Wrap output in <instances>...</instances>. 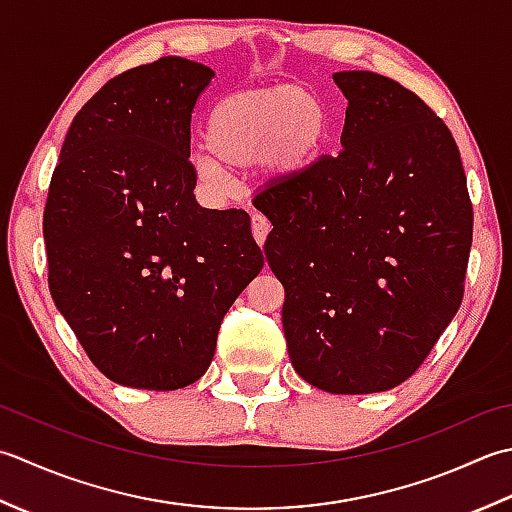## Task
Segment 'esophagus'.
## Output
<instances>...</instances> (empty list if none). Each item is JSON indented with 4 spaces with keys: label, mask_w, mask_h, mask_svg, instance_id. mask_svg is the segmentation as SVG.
Listing matches in <instances>:
<instances>
[{
    "label": "esophagus",
    "mask_w": 512,
    "mask_h": 512,
    "mask_svg": "<svg viewBox=\"0 0 512 512\" xmlns=\"http://www.w3.org/2000/svg\"><path fill=\"white\" fill-rule=\"evenodd\" d=\"M269 232H271V223L267 221V218H265L263 214H252V234H254L256 243H258L260 247L265 245Z\"/></svg>",
    "instance_id": "esophagus-1"
}]
</instances>
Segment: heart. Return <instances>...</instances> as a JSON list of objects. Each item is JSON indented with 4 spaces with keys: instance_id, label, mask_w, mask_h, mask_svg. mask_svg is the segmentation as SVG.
Here are the masks:
<instances>
[{
    "instance_id": "obj_1",
    "label": "heart",
    "mask_w": 512,
    "mask_h": 512,
    "mask_svg": "<svg viewBox=\"0 0 512 512\" xmlns=\"http://www.w3.org/2000/svg\"><path fill=\"white\" fill-rule=\"evenodd\" d=\"M325 121L316 92L302 83L236 90L214 103L205 125L210 152L194 154V170L214 190L227 185L223 164L243 170L258 161L265 185L300 179L318 159Z\"/></svg>"
}]
</instances>
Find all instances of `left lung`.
<instances>
[{"label":"left lung","mask_w":512,"mask_h":512,"mask_svg":"<svg viewBox=\"0 0 512 512\" xmlns=\"http://www.w3.org/2000/svg\"><path fill=\"white\" fill-rule=\"evenodd\" d=\"M347 97L338 156L267 185V263L302 380L327 393L398 387L462 305L473 205L446 123L398 81L333 75Z\"/></svg>","instance_id":"left-lung-1"}]
</instances>
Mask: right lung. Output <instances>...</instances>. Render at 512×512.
I'll return each mask as SVG.
<instances>
[{
	"label": "right lung",
	"mask_w": 512,
	"mask_h": 512,
	"mask_svg": "<svg viewBox=\"0 0 512 512\" xmlns=\"http://www.w3.org/2000/svg\"><path fill=\"white\" fill-rule=\"evenodd\" d=\"M214 70L163 57L110 79L66 134L44 210L48 285L92 364L174 391L210 367L265 258L245 210L196 203L192 110Z\"/></svg>",
	"instance_id": "obj_1"
}]
</instances>
